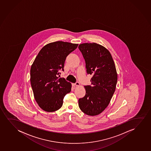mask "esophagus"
<instances>
[{
	"label": "esophagus",
	"mask_w": 151,
	"mask_h": 151,
	"mask_svg": "<svg viewBox=\"0 0 151 151\" xmlns=\"http://www.w3.org/2000/svg\"><path fill=\"white\" fill-rule=\"evenodd\" d=\"M73 85H75V86H78V85H80V83L78 82H76L73 84Z\"/></svg>",
	"instance_id": "esophagus-1"
}]
</instances>
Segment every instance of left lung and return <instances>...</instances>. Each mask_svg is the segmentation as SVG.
Here are the masks:
<instances>
[{"mask_svg":"<svg viewBox=\"0 0 151 151\" xmlns=\"http://www.w3.org/2000/svg\"><path fill=\"white\" fill-rule=\"evenodd\" d=\"M85 61L87 75L93 76L91 85L84 86L86 94L78 99L83 113L96 116L106 108L115 93L117 73L113 58L108 50L95 42L78 46Z\"/></svg>","mask_w":151,"mask_h":151,"instance_id":"1","label":"left lung"}]
</instances>
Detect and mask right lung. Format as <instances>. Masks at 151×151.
<instances>
[{
    "label": "right lung",
    "mask_w": 151,
    "mask_h": 151,
    "mask_svg": "<svg viewBox=\"0 0 151 151\" xmlns=\"http://www.w3.org/2000/svg\"><path fill=\"white\" fill-rule=\"evenodd\" d=\"M78 46L62 41L48 44L40 50L32 65L31 87L36 102L44 111L53 112L59 109L65 95L70 92V83L58 76L60 75L59 71L64 70L67 56Z\"/></svg>",
    "instance_id": "add662e5"
}]
</instances>
